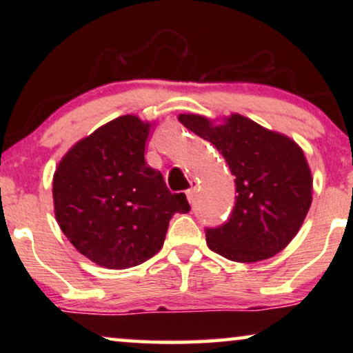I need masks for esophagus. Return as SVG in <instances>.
Masks as SVG:
<instances>
[{"label": "esophagus", "instance_id": "esophagus-1", "mask_svg": "<svg viewBox=\"0 0 353 353\" xmlns=\"http://www.w3.org/2000/svg\"><path fill=\"white\" fill-rule=\"evenodd\" d=\"M196 190H197L196 183H194V181H192V183H191V188H190V190H188V191H186V197H188V201H190V204H192V202H194Z\"/></svg>", "mask_w": 353, "mask_h": 353}]
</instances>
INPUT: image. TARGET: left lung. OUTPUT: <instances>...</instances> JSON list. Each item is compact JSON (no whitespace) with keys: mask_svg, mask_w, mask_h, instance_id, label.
<instances>
[{"mask_svg":"<svg viewBox=\"0 0 353 353\" xmlns=\"http://www.w3.org/2000/svg\"><path fill=\"white\" fill-rule=\"evenodd\" d=\"M178 120L214 144L234 175L236 204L226 223L205 228L209 249L244 263L281 252L312 204L313 180L302 149L239 114L220 125L196 114Z\"/></svg>","mask_w":353,"mask_h":353,"instance_id":"8db88e82","label":"left lung"}]
</instances>
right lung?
<instances>
[{
  "label": "right lung",
  "mask_w": 353,
  "mask_h": 353,
  "mask_svg": "<svg viewBox=\"0 0 353 353\" xmlns=\"http://www.w3.org/2000/svg\"><path fill=\"white\" fill-rule=\"evenodd\" d=\"M149 130L137 115L114 119L77 143L52 178L62 233L99 267L146 262L163 245L172 216L191 209L144 161Z\"/></svg>",
  "instance_id": "obj_1"
}]
</instances>
